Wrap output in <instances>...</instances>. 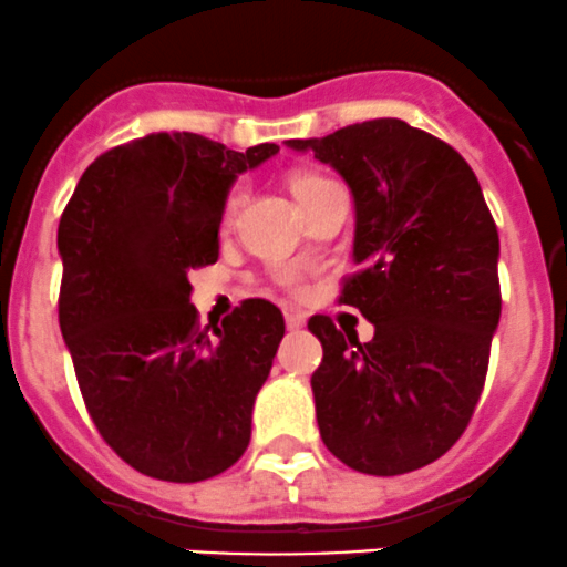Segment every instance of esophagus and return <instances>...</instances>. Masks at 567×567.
<instances>
[{
	"mask_svg": "<svg viewBox=\"0 0 567 567\" xmlns=\"http://www.w3.org/2000/svg\"><path fill=\"white\" fill-rule=\"evenodd\" d=\"M286 327H289L291 332L302 330V327H306V317H302V313H297V311H286Z\"/></svg>",
	"mask_w": 567,
	"mask_h": 567,
	"instance_id": "esophagus-1",
	"label": "esophagus"
}]
</instances>
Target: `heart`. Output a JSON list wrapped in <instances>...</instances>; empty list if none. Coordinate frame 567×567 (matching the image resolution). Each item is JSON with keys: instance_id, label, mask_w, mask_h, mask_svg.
<instances>
[{"instance_id": "obj_1", "label": "heart", "mask_w": 567, "mask_h": 567, "mask_svg": "<svg viewBox=\"0 0 567 567\" xmlns=\"http://www.w3.org/2000/svg\"><path fill=\"white\" fill-rule=\"evenodd\" d=\"M330 183V179L322 177V174H313V172H297L291 174L289 185H291V194H295L297 202H306L308 196L317 194L322 185ZM240 202H243V185H235V188L229 190L224 198V224H229L231 218L237 215V209H240ZM278 284L284 286V289H297L300 281H297V272L295 270H281L278 272Z\"/></svg>"}]
</instances>
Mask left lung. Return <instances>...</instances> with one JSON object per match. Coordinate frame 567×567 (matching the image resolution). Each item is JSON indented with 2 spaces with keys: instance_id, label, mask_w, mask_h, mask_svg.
Masks as SVG:
<instances>
[{
  "instance_id": "1",
  "label": "left lung",
  "mask_w": 567,
  "mask_h": 567,
  "mask_svg": "<svg viewBox=\"0 0 567 567\" xmlns=\"http://www.w3.org/2000/svg\"><path fill=\"white\" fill-rule=\"evenodd\" d=\"M354 196V261L341 306L373 324L360 343L330 317L313 371L327 451L365 475H404L445 456L470 425L499 324V235L470 163L404 120L291 138Z\"/></svg>"
}]
</instances>
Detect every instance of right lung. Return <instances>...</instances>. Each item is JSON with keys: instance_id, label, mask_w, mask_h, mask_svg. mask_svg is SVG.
Wrapping results in <instances>:
<instances>
[{"instance_id": "add662e5", "label": "right lung", "mask_w": 567, "mask_h": 567, "mask_svg": "<svg viewBox=\"0 0 567 567\" xmlns=\"http://www.w3.org/2000/svg\"><path fill=\"white\" fill-rule=\"evenodd\" d=\"M276 153L150 133L97 157L62 213V338L92 423L142 475L207 481L248 447L284 317L272 302L245 300L209 332L190 306L188 272L218 261L237 174Z\"/></svg>"}]
</instances>
